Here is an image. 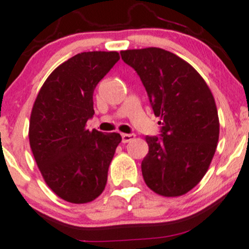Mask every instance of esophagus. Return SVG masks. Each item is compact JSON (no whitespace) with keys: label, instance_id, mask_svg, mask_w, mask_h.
<instances>
[{"label":"esophagus","instance_id":"esophagus-1","mask_svg":"<svg viewBox=\"0 0 249 249\" xmlns=\"http://www.w3.org/2000/svg\"><path fill=\"white\" fill-rule=\"evenodd\" d=\"M133 138H135V135H133V133H123L122 135L123 143H129V142L132 141Z\"/></svg>","mask_w":249,"mask_h":249}]
</instances>
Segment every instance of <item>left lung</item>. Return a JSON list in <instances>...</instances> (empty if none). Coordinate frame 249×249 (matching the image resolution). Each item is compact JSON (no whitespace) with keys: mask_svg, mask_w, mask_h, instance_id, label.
<instances>
[{"mask_svg":"<svg viewBox=\"0 0 249 249\" xmlns=\"http://www.w3.org/2000/svg\"><path fill=\"white\" fill-rule=\"evenodd\" d=\"M120 55L137 72L162 125L160 137H145L144 181L158 195H184L203 178L216 150L220 123L214 97L197 71L171 52L149 47Z\"/></svg>","mask_w":249,"mask_h":249,"instance_id":"1","label":"left lung"}]
</instances>
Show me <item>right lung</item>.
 Masks as SVG:
<instances>
[{"mask_svg":"<svg viewBox=\"0 0 249 249\" xmlns=\"http://www.w3.org/2000/svg\"><path fill=\"white\" fill-rule=\"evenodd\" d=\"M119 60L117 52H84L56 67L41 87L29 122V143L43 179L71 203L95 200L122 141L119 133L87 130L93 92Z\"/></svg>","mask_w":249,"mask_h":249,"instance_id":"1","label":"right lung"}]
</instances>
